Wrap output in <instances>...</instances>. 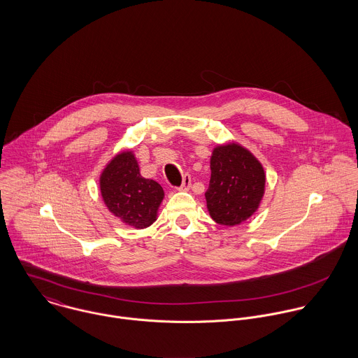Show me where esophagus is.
Masks as SVG:
<instances>
[{"label":"esophagus","instance_id":"esophagus-1","mask_svg":"<svg viewBox=\"0 0 358 358\" xmlns=\"http://www.w3.org/2000/svg\"><path fill=\"white\" fill-rule=\"evenodd\" d=\"M190 185H192V176H190L189 173H186V175L183 176L182 185H180L178 189H179V190H189V189H190Z\"/></svg>","mask_w":358,"mask_h":358}]
</instances>
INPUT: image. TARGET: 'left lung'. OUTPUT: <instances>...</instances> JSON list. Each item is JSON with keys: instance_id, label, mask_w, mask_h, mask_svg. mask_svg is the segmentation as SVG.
Returning <instances> with one entry per match:
<instances>
[{"instance_id": "obj_1", "label": "left lung", "mask_w": 358, "mask_h": 358, "mask_svg": "<svg viewBox=\"0 0 358 358\" xmlns=\"http://www.w3.org/2000/svg\"><path fill=\"white\" fill-rule=\"evenodd\" d=\"M264 171L244 148L231 143L219 146L210 157V180L205 192L212 219L234 226L254 215L264 193Z\"/></svg>"}]
</instances>
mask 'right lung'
<instances>
[{
	"label": "right lung",
	"mask_w": 358,
	"mask_h": 358,
	"mask_svg": "<svg viewBox=\"0 0 358 358\" xmlns=\"http://www.w3.org/2000/svg\"><path fill=\"white\" fill-rule=\"evenodd\" d=\"M104 204L124 223L143 229L155 220L164 190L152 179L142 178L131 152L118 154L101 176Z\"/></svg>",
	"instance_id": "add662e5"
}]
</instances>
